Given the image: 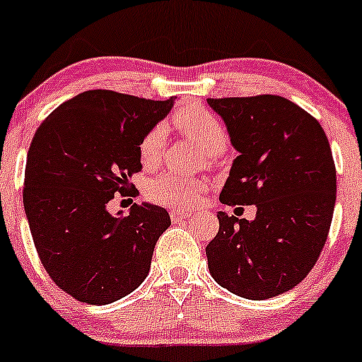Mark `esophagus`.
Masks as SVG:
<instances>
[{
  "mask_svg": "<svg viewBox=\"0 0 362 362\" xmlns=\"http://www.w3.org/2000/svg\"><path fill=\"white\" fill-rule=\"evenodd\" d=\"M169 216L173 221H180V219H186V217L192 216V212L188 211H181V209H170Z\"/></svg>",
  "mask_w": 362,
  "mask_h": 362,
  "instance_id": "34e87169",
  "label": "esophagus"
}]
</instances>
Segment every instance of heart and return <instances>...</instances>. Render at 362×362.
I'll list each match as a JSON object with an SVG mask.
<instances>
[{
    "label": "heart",
    "mask_w": 362,
    "mask_h": 362,
    "mask_svg": "<svg viewBox=\"0 0 362 362\" xmlns=\"http://www.w3.org/2000/svg\"><path fill=\"white\" fill-rule=\"evenodd\" d=\"M174 126L177 131L195 143L204 153L216 155L226 150L228 133L224 129L219 119L209 112L207 108H202L198 105H186L176 115H174ZM165 148V129L162 126H155L143 136L139 141L138 151L139 160L146 169H153L162 162ZM204 182L192 177L174 176V174H164L157 177L146 188V197L151 202L167 207H192L200 198Z\"/></svg>",
    "instance_id": "obj_1"
}]
</instances>
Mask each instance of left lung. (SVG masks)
I'll return each mask as SVG.
<instances>
[{
  "instance_id": "8db88e82",
  "label": "left lung",
  "mask_w": 362,
  "mask_h": 362,
  "mask_svg": "<svg viewBox=\"0 0 362 362\" xmlns=\"http://www.w3.org/2000/svg\"><path fill=\"white\" fill-rule=\"evenodd\" d=\"M238 151L219 200L255 205L254 221L219 212L205 247L212 278L248 300L297 286L320 259L337 200L328 138L309 112L278 95L207 98Z\"/></svg>"
}]
</instances>
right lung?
<instances>
[{"mask_svg":"<svg viewBox=\"0 0 362 362\" xmlns=\"http://www.w3.org/2000/svg\"><path fill=\"white\" fill-rule=\"evenodd\" d=\"M110 89H89L57 107L27 153L24 209L42 267L76 300L105 305L138 288L150 271L165 209L107 211L141 170L139 141L173 108Z\"/></svg>","mask_w":362,"mask_h":362,"instance_id":"1","label":"right lung"}]
</instances>
